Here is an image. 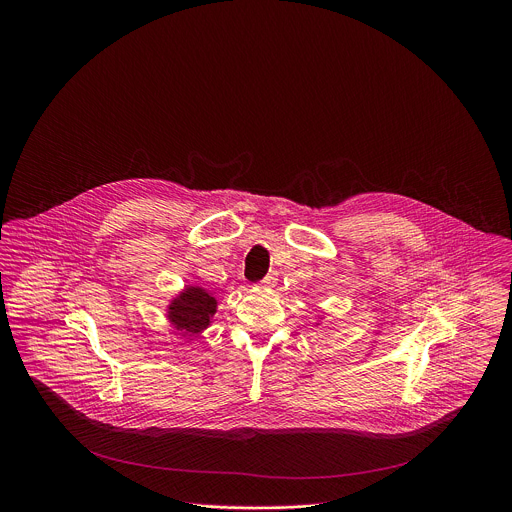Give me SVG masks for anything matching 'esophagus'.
Returning a JSON list of instances; mask_svg holds the SVG:
<instances>
[{
	"label": "esophagus",
	"mask_w": 512,
	"mask_h": 512,
	"mask_svg": "<svg viewBox=\"0 0 512 512\" xmlns=\"http://www.w3.org/2000/svg\"><path fill=\"white\" fill-rule=\"evenodd\" d=\"M275 283H277V273H275V271H271V273L263 279V285H265V287H273Z\"/></svg>",
	"instance_id": "esophagus-1"
}]
</instances>
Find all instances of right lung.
Segmentation results:
<instances>
[{"label":"right lung","mask_w":512,"mask_h":512,"mask_svg":"<svg viewBox=\"0 0 512 512\" xmlns=\"http://www.w3.org/2000/svg\"><path fill=\"white\" fill-rule=\"evenodd\" d=\"M216 314V300L206 289L198 285H188L168 306L170 324L184 336H198L210 326Z\"/></svg>","instance_id":"add662e5"}]
</instances>
